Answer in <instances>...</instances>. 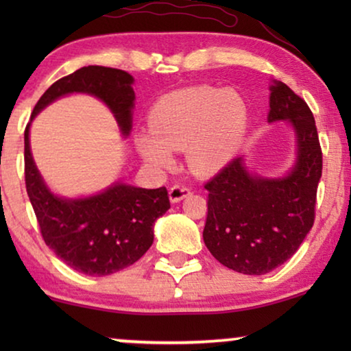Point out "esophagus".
<instances>
[{
    "label": "esophagus",
    "mask_w": 351,
    "mask_h": 351,
    "mask_svg": "<svg viewBox=\"0 0 351 351\" xmlns=\"http://www.w3.org/2000/svg\"><path fill=\"white\" fill-rule=\"evenodd\" d=\"M191 195V189L190 186H185V185H172L169 189V199L171 203H179L186 196Z\"/></svg>",
    "instance_id": "1"
}]
</instances>
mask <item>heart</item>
Instances as JSON below:
<instances>
[{
    "label": "heart",
    "instance_id": "b5f03b06",
    "mask_svg": "<svg viewBox=\"0 0 351 351\" xmlns=\"http://www.w3.org/2000/svg\"><path fill=\"white\" fill-rule=\"evenodd\" d=\"M249 108L234 89L191 86L158 100L148 114L150 131H137L134 145L155 169L174 165L172 150H184L195 174L209 176L234 156L247 129Z\"/></svg>",
    "mask_w": 351,
    "mask_h": 351
}]
</instances>
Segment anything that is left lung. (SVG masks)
<instances>
[{
  "mask_svg": "<svg viewBox=\"0 0 351 351\" xmlns=\"http://www.w3.org/2000/svg\"><path fill=\"white\" fill-rule=\"evenodd\" d=\"M270 90L268 121L287 119L295 131L294 167L282 179H263L249 174L243 158H234L204 185L206 247L222 265L243 275H265L294 256L313 227L323 172L308 105L285 83L275 81Z\"/></svg>",
  "mask_w": 351,
  "mask_h": 351,
  "instance_id": "obj_1",
  "label": "left lung"
}]
</instances>
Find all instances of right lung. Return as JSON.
<instances>
[{"label":"right lung","instance_id":"1","mask_svg":"<svg viewBox=\"0 0 351 351\" xmlns=\"http://www.w3.org/2000/svg\"><path fill=\"white\" fill-rule=\"evenodd\" d=\"M134 78L126 71L89 65L57 80L33 108L32 119L46 105L71 93L102 100L128 136L132 128ZM30 123L25 128V186L41 237L56 256L76 271L107 276L136 263L153 243V223L171 208L166 186L155 190L114 184L102 193L80 199L52 195L30 152Z\"/></svg>","mask_w":351,"mask_h":351}]
</instances>
